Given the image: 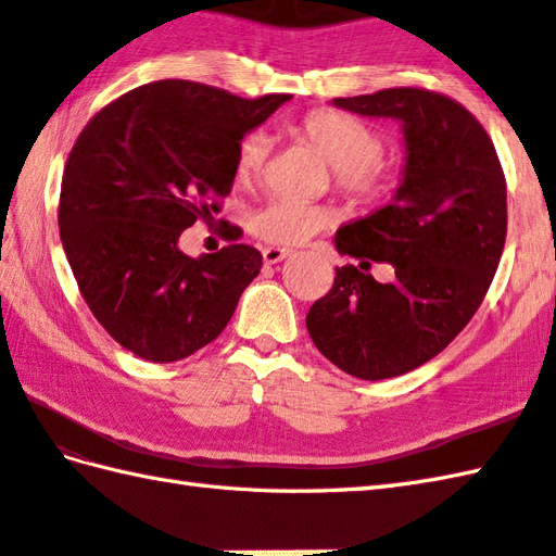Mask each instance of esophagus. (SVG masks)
<instances>
[{
    "mask_svg": "<svg viewBox=\"0 0 556 556\" xmlns=\"http://www.w3.org/2000/svg\"><path fill=\"white\" fill-rule=\"evenodd\" d=\"M289 255H291L289 248H277V245L263 248V260H265L267 265H277V263H281V260H285V257H289Z\"/></svg>",
    "mask_w": 556,
    "mask_h": 556,
    "instance_id": "esophagus-1",
    "label": "esophagus"
}]
</instances>
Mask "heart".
<instances>
[{
  "mask_svg": "<svg viewBox=\"0 0 556 556\" xmlns=\"http://www.w3.org/2000/svg\"><path fill=\"white\" fill-rule=\"evenodd\" d=\"M301 136L332 164L339 188L361 200H380L392 193L396 172L380 157L382 134L356 116L339 110H317L301 124ZM269 140L265 134H248L236 148V174L251 181L263 172ZM332 224V212L301 200H271L251 217V229L275 245L305 243Z\"/></svg>",
  "mask_w": 556,
  "mask_h": 556,
  "instance_id": "heart-1",
  "label": "heart"
}]
</instances>
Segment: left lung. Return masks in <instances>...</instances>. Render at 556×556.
<instances>
[{
	"instance_id": "obj_1",
	"label": "left lung",
	"mask_w": 556,
	"mask_h": 556,
	"mask_svg": "<svg viewBox=\"0 0 556 556\" xmlns=\"http://www.w3.org/2000/svg\"><path fill=\"white\" fill-rule=\"evenodd\" d=\"M332 104L396 119L404 134L392 203L334 236L361 265L337 267L334 287L305 317L325 358L375 382L434 358L480 308L504 251L506 181L485 128L440 92L389 88ZM368 258L394 264L397 279L375 282Z\"/></svg>"
}]
</instances>
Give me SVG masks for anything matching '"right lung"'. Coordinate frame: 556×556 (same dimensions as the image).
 I'll use <instances>...</instances> for the list:
<instances>
[{"label":"right lung","instance_id":"obj_1","mask_svg":"<svg viewBox=\"0 0 556 556\" xmlns=\"http://www.w3.org/2000/svg\"><path fill=\"white\" fill-rule=\"evenodd\" d=\"M289 100L157 80L80 131L62 179L59 236L88 308L138 358L174 363L207 346L257 277L263 255L253 245L191 257L179 236L219 212L241 138ZM239 236L233 227L229 239Z\"/></svg>","mask_w":556,"mask_h":556}]
</instances>
